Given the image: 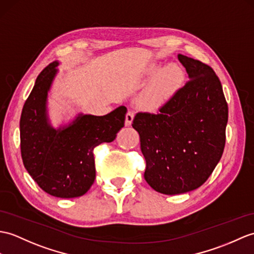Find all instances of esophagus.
<instances>
[{
    "label": "esophagus",
    "instance_id": "1",
    "mask_svg": "<svg viewBox=\"0 0 254 254\" xmlns=\"http://www.w3.org/2000/svg\"><path fill=\"white\" fill-rule=\"evenodd\" d=\"M133 119H134V113L131 110H128L127 116H126V126L127 127L131 126L132 122H133Z\"/></svg>",
    "mask_w": 254,
    "mask_h": 254
}]
</instances>
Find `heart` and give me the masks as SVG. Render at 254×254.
<instances>
[{
    "label": "heart",
    "instance_id": "obj_1",
    "mask_svg": "<svg viewBox=\"0 0 254 254\" xmlns=\"http://www.w3.org/2000/svg\"><path fill=\"white\" fill-rule=\"evenodd\" d=\"M147 74H156L140 95V103L149 108H157L169 102L181 90L185 81L184 71L176 64H169L162 69L159 64H152Z\"/></svg>",
    "mask_w": 254,
    "mask_h": 254
}]
</instances>
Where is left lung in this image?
I'll return each instance as SVG.
<instances>
[{
	"label": "left lung",
	"mask_w": 254,
	"mask_h": 254,
	"mask_svg": "<svg viewBox=\"0 0 254 254\" xmlns=\"http://www.w3.org/2000/svg\"><path fill=\"white\" fill-rule=\"evenodd\" d=\"M190 81L151 115L138 113L132 127L146 160L144 178L164 194H179L201 186L219 163L225 146L228 107L213 69L178 55Z\"/></svg>",
	"instance_id": "obj_1"
}]
</instances>
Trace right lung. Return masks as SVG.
Segmentation results:
<instances>
[{"instance_id":"obj_1","label":"right lung","mask_w":254,"mask_h":254,"mask_svg":"<svg viewBox=\"0 0 254 254\" xmlns=\"http://www.w3.org/2000/svg\"><path fill=\"white\" fill-rule=\"evenodd\" d=\"M60 63L41 72L23 105L20 117V149L23 166L42 190L58 198L83 196L95 180L93 149L115 140L125 127L127 108L105 116L78 114L58 127L52 126L47 96Z\"/></svg>"}]
</instances>
